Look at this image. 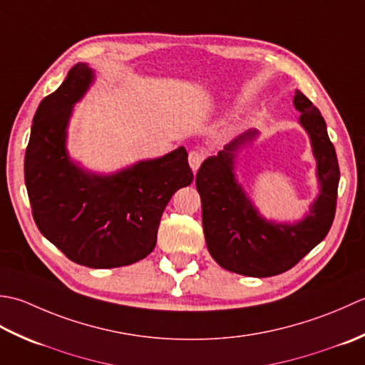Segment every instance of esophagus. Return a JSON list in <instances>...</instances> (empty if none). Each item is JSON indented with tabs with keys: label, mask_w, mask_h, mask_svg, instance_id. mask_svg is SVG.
I'll list each match as a JSON object with an SVG mask.
<instances>
[{
	"label": "esophagus",
	"mask_w": 365,
	"mask_h": 365,
	"mask_svg": "<svg viewBox=\"0 0 365 365\" xmlns=\"http://www.w3.org/2000/svg\"><path fill=\"white\" fill-rule=\"evenodd\" d=\"M203 160H205V154L202 151H190L189 153V165L193 172H197Z\"/></svg>",
	"instance_id": "1"
}]
</instances>
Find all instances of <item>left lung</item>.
<instances>
[{"label":"left lung","instance_id":"1","mask_svg":"<svg viewBox=\"0 0 365 365\" xmlns=\"http://www.w3.org/2000/svg\"><path fill=\"white\" fill-rule=\"evenodd\" d=\"M299 124L309 133L317 160L319 193L306 217L294 224L267 220L250 202L235 176L237 151L258 135L249 130L200 167L195 184L202 198L207 250L224 269L249 277L285 272L322 242L336 215L340 170L324 118L299 89L293 98Z\"/></svg>","mask_w":365,"mask_h":365}]
</instances>
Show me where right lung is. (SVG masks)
Listing matches in <instances>:
<instances>
[{"label": "right lung", "instance_id": "right-lung-1", "mask_svg": "<svg viewBox=\"0 0 365 365\" xmlns=\"http://www.w3.org/2000/svg\"><path fill=\"white\" fill-rule=\"evenodd\" d=\"M93 81V69L78 63L39 103L25 154V184L39 232L73 263L108 269L151 254L163 210L193 173L184 146L110 175L73 162L66 148L68 125Z\"/></svg>", "mask_w": 365, "mask_h": 365}]
</instances>
